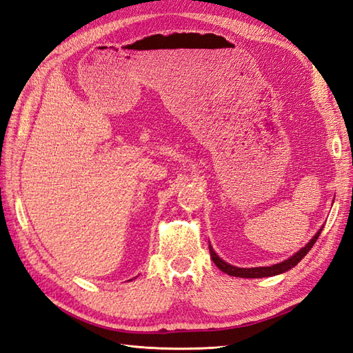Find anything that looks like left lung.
Masks as SVG:
<instances>
[{
	"instance_id": "1",
	"label": "left lung",
	"mask_w": 353,
	"mask_h": 353,
	"mask_svg": "<svg viewBox=\"0 0 353 353\" xmlns=\"http://www.w3.org/2000/svg\"><path fill=\"white\" fill-rule=\"evenodd\" d=\"M323 226L317 231V234L314 237H312L307 245H305L301 250H297V252L290 256L288 260L283 261V263H278V264H273L269 265V268H250V269H243V268H236V265H231L228 263H225L221 256H217V254L213 250V248L210 246V255H211V260L217 265L219 269H221L226 275H231V276H237V278H265V276H275L279 275V273H284L287 270H290L292 268L299 263L302 258L307 255L311 248L314 246V243L317 241L320 232H322Z\"/></svg>"
}]
</instances>
